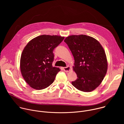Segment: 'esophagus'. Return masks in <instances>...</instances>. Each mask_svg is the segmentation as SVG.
<instances>
[{
    "label": "esophagus",
    "instance_id": "obj_1",
    "mask_svg": "<svg viewBox=\"0 0 124 124\" xmlns=\"http://www.w3.org/2000/svg\"><path fill=\"white\" fill-rule=\"evenodd\" d=\"M70 67L69 66L66 67H64L63 68V70H64L65 72H69L70 70Z\"/></svg>",
    "mask_w": 124,
    "mask_h": 124
}]
</instances>
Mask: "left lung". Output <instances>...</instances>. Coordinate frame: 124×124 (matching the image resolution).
<instances>
[{
	"label": "left lung",
	"mask_w": 124,
	"mask_h": 124,
	"mask_svg": "<svg viewBox=\"0 0 124 124\" xmlns=\"http://www.w3.org/2000/svg\"><path fill=\"white\" fill-rule=\"evenodd\" d=\"M64 42L75 59L73 68L78 78L72 85L83 92L92 91L107 72L108 61L103 47L96 39L85 35H71Z\"/></svg>",
	"instance_id": "obj_1"
}]
</instances>
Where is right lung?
I'll list each match as a JSON object with an SVG mask.
<instances>
[{
	"label": "right lung",
	"instance_id": "add662e5",
	"mask_svg": "<svg viewBox=\"0 0 124 124\" xmlns=\"http://www.w3.org/2000/svg\"><path fill=\"white\" fill-rule=\"evenodd\" d=\"M64 39L57 35H40L29 41L23 49L21 71L25 81L33 89H44L54 82L60 70L52 66L53 51Z\"/></svg>",
	"mask_w": 124,
	"mask_h": 124
}]
</instances>
